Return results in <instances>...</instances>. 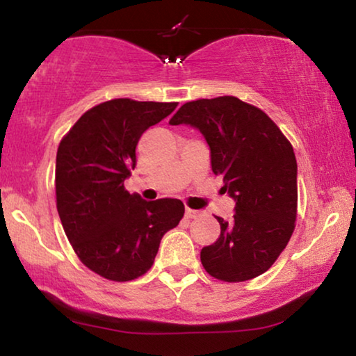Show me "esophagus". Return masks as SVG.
Returning a JSON list of instances; mask_svg holds the SVG:
<instances>
[{"instance_id":"34e87169","label":"esophagus","mask_w":356,"mask_h":356,"mask_svg":"<svg viewBox=\"0 0 356 356\" xmlns=\"http://www.w3.org/2000/svg\"><path fill=\"white\" fill-rule=\"evenodd\" d=\"M184 216H186L188 218H196V217L201 216V212H199V211H194V209H189V207H186V211H184Z\"/></svg>"}]
</instances>
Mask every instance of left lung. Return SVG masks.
Returning a JSON list of instances; mask_svg holds the SVG:
<instances>
[{
  "mask_svg": "<svg viewBox=\"0 0 356 356\" xmlns=\"http://www.w3.org/2000/svg\"><path fill=\"white\" fill-rule=\"evenodd\" d=\"M170 124L201 131L212 172L235 201L230 222L217 217L218 240L201 250L204 269L223 282L264 274L295 230L298 168L289 139L264 111L230 95L188 102Z\"/></svg>",
  "mask_w": 356,
  "mask_h": 356,
  "instance_id": "1",
  "label": "left lung"
}]
</instances>
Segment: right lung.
<instances>
[{
    "instance_id": "right-lung-1",
    "label": "right lung",
    "mask_w": 356,
    "mask_h": 356,
    "mask_svg": "<svg viewBox=\"0 0 356 356\" xmlns=\"http://www.w3.org/2000/svg\"><path fill=\"white\" fill-rule=\"evenodd\" d=\"M177 102L115 99L86 111L56 154V209L82 264L108 280L128 282L154 264L160 240L179 223V199L144 201L124 189L136 145Z\"/></svg>"
}]
</instances>
